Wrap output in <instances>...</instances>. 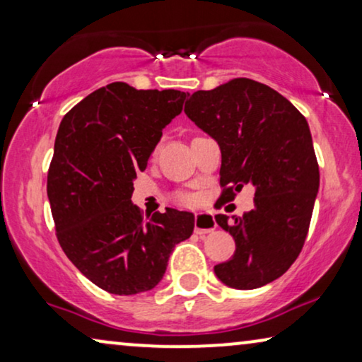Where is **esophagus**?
Masks as SVG:
<instances>
[{
    "instance_id": "esophagus-1",
    "label": "esophagus",
    "mask_w": 362,
    "mask_h": 362,
    "mask_svg": "<svg viewBox=\"0 0 362 362\" xmlns=\"http://www.w3.org/2000/svg\"><path fill=\"white\" fill-rule=\"evenodd\" d=\"M216 219L214 216L209 214V212H197L194 219V232L199 235L209 234V232L216 230Z\"/></svg>"
}]
</instances>
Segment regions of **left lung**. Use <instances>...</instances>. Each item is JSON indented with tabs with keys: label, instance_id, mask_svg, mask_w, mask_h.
Segmentation results:
<instances>
[{
	"label": "left lung",
	"instance_id": "8db88e82",
	"mask_svg": "<svg viewBox=\"0 0 362 362\" xmlns=\"http://www.w3.org/2000/svg\"><path fill=\"white\" fill-rule=\"evenodd\" d=\"M185 112L221 148L224 196L255 189L252 211L216 216L235 252L214 274L235 290L270 284L300 255L320 189L308 122L274 88L244 77L194 92Z\"/></svg>",
	"mask_w": 362,
	"mask_h": 362
}]
</instances>
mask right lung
<instances>
[{
  "instance_id": "add662e5",
  "label": "right lung",
  "mask_w": 362,
  "mask_h": 362,
  "mask_svg": "<svg viewBox=\"0 0 362 362\" xmlns=\"http://www.w3.org/2000/svg\"><path fill=\"white\" fill-rule=\"evenodd\" d=\"M186 95L112 82L78 102L59 125L47 173L59 244L108 293L155 288L175 245L194 230L192 212L166 207L145 222L132 202L133 181Z\"/></svg>"
}]
</instances>
